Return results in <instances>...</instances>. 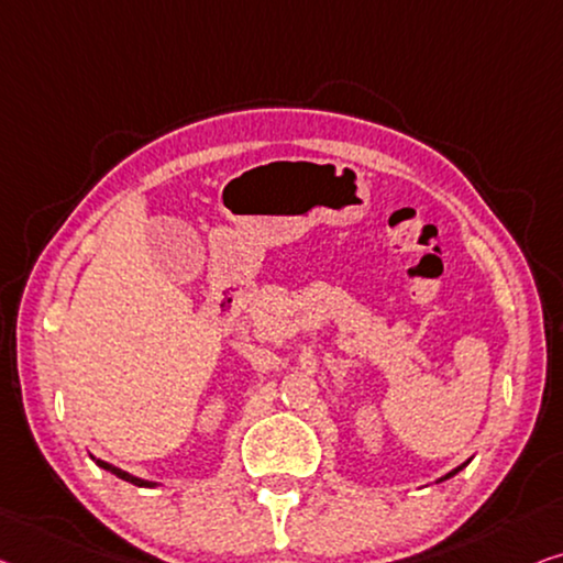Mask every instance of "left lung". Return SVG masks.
Here are the masks:
<instances>
[{
  "mask_svg": "<svg viewBox=\"0 0 563 563\" xmlns=\"http://www.w3.org/2000/svg\"><path fill=\"white\" fill-rule=\"evenodd\" d=\"M465 465H460V467H455V470H452V473H448V475H444V477H440V481H448V477H452V475H455V473H460V470H463Z\"/></svg>",
  "mask_w": 563,
  "mask_h": 563,
  "instance_id": "1",
  "label": "left lung"
}]
</instances>
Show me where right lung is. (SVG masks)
I'll return each instance as SVG.
<instances>
[{"label": "right lung", "mask_w": 563, "mask_h": 563, "mask_svg": "<svg viewBox=\"0 0 563 563\" xmlns=\"http://www.w3.org/2000/svg\"><path fill=\"white\" fill-rule=\"evenodd\" d=\"M96 463H98L100 467H103V470H111V473H113V475H119L121 481L139 485V488H151V485H154V483H148V481H141V477H133V475H129V473H125V470L115 467V465H111V463H103V460H96Z\"/></svg>", "instance_id": "obj_1"}]
</instances>
